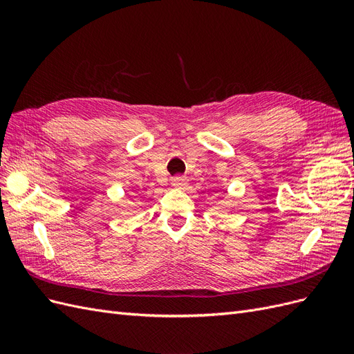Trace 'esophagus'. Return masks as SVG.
Returning a JSON list of instances; mask_svg holds the SVG:
<instances>
[{
  "mask_svg": "<svg viewBox=\"0 0 354 354\" xmlns=\"http://www.w3.org/2000/svg\"><path fill=\"white\" fill-rule=\"evenodd\" d=\"M171 185L174 187H186L187 186V177L185 176H176L171 180Z\"/></svg>",
  "mask_w": 354,
  "mask_h": 354,
  "instance_id": "esophagus-1",
  "label": "esophagus"
}]
</instances>
